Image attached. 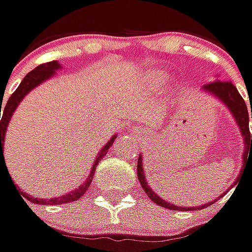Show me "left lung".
Segmentation results:
<instances>
[{"label": "left lung", "instance_id": "8db88e82", "mask_svg": "<svg viewBox=\"0 0 252 252\" xmlns=\"http://www.w3.org/2000/svg\"><path fill=\"white\" fill-rule=\"evenodd\" d=\"M204 91L210 93L211 95H214L215 98H218L224 105L228 107V110L232 114L234 120L237 121V126H240V131L244 137V154H243V158H245V156L251 154L252 151V134L250 132V126H248V123H250V115L252 118V105H251V112H248L247 110V105H245V101L243 99V96L240 95L238 90L234 87V84L231 81H214L210 82V84H205L202 87ZM137 175H138V181H140L142 189L145 191V194L150 197V200L154 201L157 205H161L164 208H168V210H172V211H195V210H202V208H207L208 205L214 204V201L211 202H207L204 205H200V207H177L175 204H171V202H167L164 201L159 195H157V192H154L151 189V187L148 185L145 177H144V170H142V158L141 156L138 157V162H137ZM217 201V200H215Z\"/></svg>", "mask_w": 252, "mask_h": 252}]
</instances>
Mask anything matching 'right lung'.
<instances>
[{"instance_id": "add662e5", "label": "right lung", "mask_w": 252, "mask_h": 252, "mask_svg": "<svg viewBox=\"0 0 252 252\" xmlns=\"http://www.w3.org/2000/svg\"><path fill=\"white\" fill-rule=\"evenodd\" d=\"M60 68H61V64H58L57 61H50V63H47V64H41V65H38L37 68H34L31 72H28V74L25 75V78L21 81L20 87L14 91V94L8 98L7 104L4 105V108H1L2 104L0 105V112L2 111V117H1L0 120V164L1 161H4V151H2V148H4V138H5V131H7L8 123H9V120H11L14 111L17 110L18 104L21 102V99H23L24 96L27 95L31 90H34V88H35L37 85H39L41 82H44L45 80L51 78L52 75L55 74V71L60 69ZM115 138H117V135H114L111 140L107 142V145H104V148L99 151V154L96 157L95 164H94V167L91 168V172H90L87 181L82 185H80L77 189L69 191L68 194L60 195V197H55V198H51V200L34 198V197H31V195H28V194H25V192H21L24 195V198L31 201L32 204H39V205H42V204H45V205H47V204H48V205H60V204H67V202H72V201L81 198L82 195L85 194V191L88 189V187L91 184L93 178H94V172H95L96 164L102 159V157L108 153V150L111 148L112 142H114ZM21 198H23V197H21Z\"/></svg>"}]
</instances>
